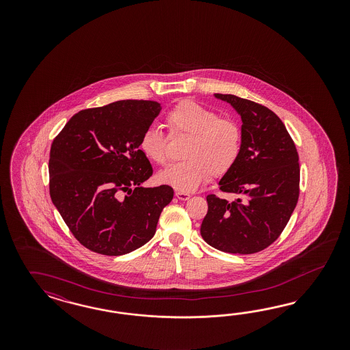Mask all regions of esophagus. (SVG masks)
Returning <instances> with one entry per match:
<instances>
[{"label":"esophagus","instance_id":"obj_1","mask_svg":"<svg viewBox=\"0 0 350 350\" xmlns=\"http://www.w3.org/2000/svg\"><path fill=\"white\" fill-rule=\"evenodd\" d=\"M176 198L177 199H180L182 202H186V200H189L191 198L190 193H187V192H182V191H177L176 192Z\"/></svg>","mask_w":350,"mask_h":350}]
</instances>
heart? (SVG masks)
I'll use <instances>...</instances> for the list:
<instances>
[{
    "label": "heart",
    "mask_w": 350,
    "mask_h": 350,
    "mask_svg": "<svg viewBox=\"0 0 350 350\" xmlns=\"http://www.w3.org/2000/svg\"><path fill=\"white\" fill-rule=\"evenodd\" d=\"M170 138H189L182 150L183 161L163 170L159 180L178 191L196 190L209 177L232 170L243 150V129L231 118L195 101H180L165 117ZM170 137L158 128L145 129L139 139L144 155L158 165L170 163Z\"/></svg>",
    "instance_id": "1"
}]
</instances>
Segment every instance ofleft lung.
I'll use <instances>...</instances> for the list:
<instances>
[{
  "label": "left lung",
  "mask_w": 350,
  "mask_h": 350,
  "mask_svg": "<svg viewBox=\"0 0 350 350\" xmlns=\"http://www.w3.org/2000/svg\"><path fill=\"white\" fill-rule=\"evenodd\" d=\"M243 119V150L219 190L232 200L211 193L202 223V239L232 254H254L273 244L297 206L300 167L297 146L282 120L254 101L215 94Z\"/></svg>",
  "instance_id": "8db88e82"
}]
</instances>
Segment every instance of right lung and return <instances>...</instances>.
<instances>
[{"label": "right lung", "instance_id": "1", "mask_svg": "<svg viewBox=\"0 0 350 350\" xmlns=\"http://www.w3.org/2000/svg\"><path fill=\"white\" fill-rule=\"evenodd\" d=\"M159 103L120 100L78 111L50 150V196L75 239L97 254H127L155 234L173 199L168 185L141 187L152 167L139 139Z\"/></svg>", "mask_w": 350, "mask_h": 350}]
</instances>
